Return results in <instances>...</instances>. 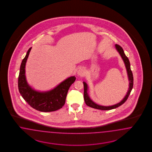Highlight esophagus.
Listing matches in <instances>:
<instances>
[{"label":"esophagus","instance_id":"esophagus-1","mask_svg":"<svg viewBox=\"0 0 152 152\" xmlns=\"http://www.w3.org/2000/svg\"><path fill=\"white\" fill-rule=\"evenodd\" d=\"M85 74H86L85 69H84L83 68L80 69L77 71V74H78V76L80 77H83V76H85Z\"/></svg>","mask_w":152,"mask_h":152}]
</instances>
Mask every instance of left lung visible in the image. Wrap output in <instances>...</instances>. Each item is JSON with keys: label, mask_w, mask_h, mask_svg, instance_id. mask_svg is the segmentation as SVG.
I'll list each match as a JSON object with an SVG mask.
<instances>
[{"label": "left lung", "mask_w": 152, "mask_h": 152, "mask_svg": "<svg viewBox=\"0 0 152 152\" xmlns=\"http://www.w3.org/2000/svg\"><path fill=\"white\" fill-rule=\"evenodd\" d=\"M115 47L116 50L119 52L120 55L121 56V57H122L123 60L124 62L125 66H126V69L127 70V72H128V77H129V81H130V83H129V88L128 91L127 92L126 96H125L124 98L123 99V100L121 102H120L119 103L113 105V106H101V105H99L96 104L94 103L93 101L90 99V98L88 96V85L86 84V83L83 82V86H84V100H85V102L86 103V104L88 106L91 107L92 108H95L96 109H100V110H111L113 109H115L119 106H121V105H123L125 101H126V100L128 99V97H129V95L130 94V92L132 90V88L133 87V73L132 71L130 69V62H129V59L125 55L124 52L123 51V48L121 46L116 44L115 45Z\"/></svg>", "instance_id": "1"}]
</instances>
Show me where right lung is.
Instances as JSON below:
<instances>
[{"label": "right lung", "instance_id": "1", "mask_svg": "<svg viewBox=\"0 0 152 152\" xmlns=\"http://www.w3.org/2000/svg\"><path fill=\"white\" fill-rule=\"evenodd\" d=\"M31 48L28 50L20 65L18 82L19 91L28 105L37 110L42 112L57 110L64 105L69 89L76 77H70L48 92H39L33 90L28 85L25 76V66Z\"/></svg>", "mask_w": 152, "mask_h": 152}]
</instances>
